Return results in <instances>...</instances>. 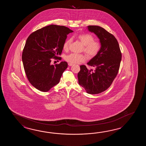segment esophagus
<instances>
[{
  "label": "esophagus",
  "instance_id": "1",
  "mask_svg": "<svg viewBox=\"0 0 146 146\" xmlns=\"http://www.w3.org/2000/svg\"><path fill=\"white\" fill-rule=\"evenodd\" d=\"M74 64H72V63H68V65L69 66H72Z\"/></svg>",
  "mask_w": 146,
  "mask_h": 146
}]
</instances>
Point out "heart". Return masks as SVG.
<instances>
[{"label": "heart", "instance_id": "obj_1", "mask_svg": "<svg viewBox=\"0 0 146 146\" xmlns=\"http://www.w3.org/2000/svg\"><path fill=\"white\" fill-rule=\"evenodd\" d=\"M75 37L84 45L83 50L89 58H93L97 55L101 49V43L99 40H94V37L90 33H82L76 35ZM72 39L68 38L63 44V49L68 50L69 48ZM86 59V56L82 54L71 53L66 56L65 59L67 62L76 64L83 62Z\"/></svg>", "mask_w": 146, "mask_h": 146}]
</instances>
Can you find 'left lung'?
I'll return each instance as SVG.
<instances>
[{
	"label": "left lung",
	"instance_id": "obj_1",
	"mask_svg": "<svg viewBox=\"0 0 146 146\" xmlns=\"http://www.w3.org/2000/svg\"><path fill=\"white\" fill-rule=\"evenodd\" d=\"M89 31L96 34L101 43L98 54L87 63L95 69L81 65L78 74L79 84L87 93L96 94L107 90L118 74L121 60V53L118 42L113 34L104 28L89 25Z\"/></svg>",
	"mask_w": 146,
	"mask_h": 146
}]
</instances>
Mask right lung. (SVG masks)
Returning <instances> with one entry per match:
<instances>
[{
    "label": "right lung",
    "mask_w": 146,
    "mask_h": 146,
    "mask_svg": "<svg viewBox=\"0 0 146 146\" xmlns=\"http://www.w3.org/2000/svg\"><path fill=\"white\" fill-rule=\"evenodd\" d=\"M74 31L65 26L50 25L32 33L22 52L25 72L30 84L37 90L47 92L59 83L68 67L66 62L51 65L52 59H61L67 35Z\"/></svg>",
    "instance_id": "1"
}]
</instances>
